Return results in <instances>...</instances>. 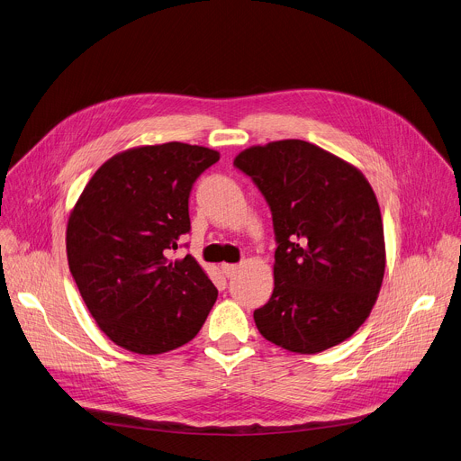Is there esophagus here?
I'll use <instances>...</instances> for the list:
<instances>
[{
    "label": "esophagus",
    "mask_w": 461,
    "mask_h": 461,
    "mask_svg": "<svg viewBox=\"0 0 461 461\" xmlns=\"http://www.w3.org/2000/svg\"><path fill=\"white\" fill-rule=\"evenodd\" d=\"M237 265H231V263H224L222 267H221V270H222V274L226 276V277H233L235 276V272H237Z\"/></svg>",
    "instance_id": "esophagus-1"
}]
</instances>
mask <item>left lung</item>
I'll use <instances>...</instances> for the list:
<instances>
[{"mask_svg":"<svg viewBox=\"0 0 461 461\" xmlns=\"http://www.w3.org/2000/svg\"><path fill=\"white\" fill-rule=\"evenodd\" d=\"M233 165L265 196L277 244L274 292L254 311L259 332L303 355L344 342L369 316L384 277L371 185L353 165L302 140L249 147Z\"/></svg>","mask_w":461,"mask_h":461,"instance_id":"1","label":"left lung"}]
</instances>
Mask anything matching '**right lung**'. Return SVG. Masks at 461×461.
<instances>
[{"label":"right lung","mask_w":461,"mask_h":461,"mask_svg":"<svg viewBox=\"0 0 461 461\" xmlns=\"http://www.w3.org/2000/svg\"><path fill=\"white\" fill-rule=\"evenodd\" d=\"M219 152L187 143L124 150L103 163L71 212V276L106 337L129 351L159 355L196 337L217 288L187 254L189 194Z\"/></svg>","instance_id":"obj_1"}]
</instances>
